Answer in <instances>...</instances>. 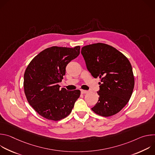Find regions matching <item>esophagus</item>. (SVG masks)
Listing matches in <instances>:
<instances>
[{"mask_svg":"<svg viewBox=\"0 0 155 155\" xmlns=\"http://www.w3.org/2000/svg\"><path fill=\"white\" fill-rule=\"evenodd\" d=\"M87 93V91H86V90H81V93L82 94H86V93Z\"/></svg>","mask_w":155,"mask_h":155,"instance_id":"34e87169","label":"esophagus"}]
</instances>
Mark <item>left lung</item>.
Here are the masks:
<instances>
[{
    "mask_svg": "<svg viewBox=\"0 0 155 155\" xmlns=\"http://www.w3.org/2000/svg\"><path fill=\"white\" fill-rule=\"evenodd\" d=\"M81 53L88 71L101 78L99 100L92 110L105 117L115 115L127 104L134 90L129 61L116 48L102 43L83 47Z\"/></svg>",
    "mask_w": 155,
    "mask_h": 155,
    "instance_id": "obj_1",
    "label": "left lung"
}]
</instances>
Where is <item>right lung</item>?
<instances>
[{
    "label": "right lung",
    "instance_id": "add662e5",
    "mask_svg": "<svg viewBox=\"0 0 155 155\" xmlns=\"http://www.w3.org/2000/svg\"><path fill=\"white\" fill-rule=\"evenodd\" d=\"M74 48L52 47L41 51L29 63L24 75V89L29 104L41 117L58 121L68 116L80 91L59 89L65 68L80 54Z\"/></svg>",
    "mask_w": 155,
    "mask_h": 155
}]
</instances>
